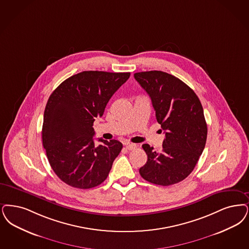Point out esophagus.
<instances>
[{"label": "esophagus", "instance_id": "obj_1", "mask_svg": "<svg viewBox=\"0 0 249 249\" xmlns=\"http://www.w3.org/2000/svg\"><path fill=\"white\" fill-rule=\"evenodd\" d=\"M125 146L128 150H134L136 148V144H134V143H126Z\"/></svg>", "mask_w": 249, "mask_h": 249}]
</instances>
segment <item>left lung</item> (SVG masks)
<instances>
[{
  "label": "left lung",
  "instance_id": "left-lung-1",
  "mask_svg": "<svg viewBox=\"0 0 249 249\" xmlns=\"http://www.w3.org/2000/svg\"><path fill=\"white\" fill-rule=\"evenodd\" d=\"M134 78L148 93L165 132L160 152L142 144L147 162L140 174L158 185L178 183L194 170L206 145L208 127L200 100L188 85L166 72H138Z\"/></svg>",
  "mask_w": 249,
  "mask_h": 249
}]
</instances>
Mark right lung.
<instances>
[{"label": "right lung", "mask_w": 249, "mask_h": 249, "mask_svg": "<svg viewBox=\"0 0 249 249\" xmlns=\"http://www.w3.org/2000/svg\"><path fill=\"white\" fill-rule=\"evenodd\" d=\"M129 76V72L82 71L51 94L43 116L42 144L52 169L68 185L89 189L107 178L122 143L100 138L96 146L92 126Z\"/></svg>", "instance_id": "1"}]
</instances>
